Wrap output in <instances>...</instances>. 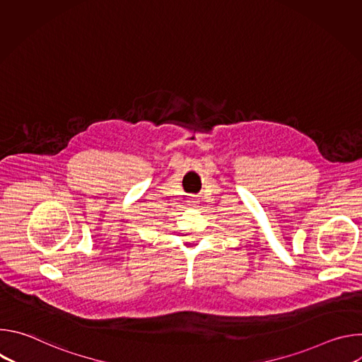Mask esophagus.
Instances as JSON below:
<instances>
[{"label":"esophagus","mask_w":362,"mask_h":362,"mask_svg":"<svg viewBox=\"0 0 362 362\" xmlns=\"http://www.w3.org/2000/svg\"><path fill=\"white\" fill-rule=\"evenodd\" d=\"M197 202H199V200H197L196 197H189V199H187V204H189V206H196Z\"/></svg>","instance_id":"1"}]
</instances>
